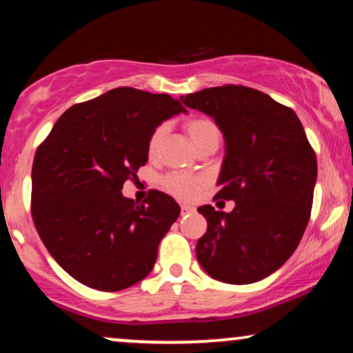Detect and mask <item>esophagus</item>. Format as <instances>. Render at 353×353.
<instances>
[{"label":"esophagus","mask_w":353,"mask_h":353,"mask_svg":"<svg viewBox=\"0 0 353 353\" xmlns=\"http://www.w3.org/2000/svg\"><path fill=\"white\" fill-rule=\"evenodd\" d=\"M190 212H194L192 205H189V204H182L181 205V214H182V216H185V214H190Z\"/></svg>","instance_id":"obj_1"}]
</instances>
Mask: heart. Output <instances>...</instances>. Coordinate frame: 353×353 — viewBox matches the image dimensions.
Wrapping results in <instances>:
<instances>
[{
	"label": "heart",
	"instance_id": "b5f03b06",
	"mask_svg": "<svg viewBox=\"0 0 353 353\" xmlns=\"http://www.w3.org/2000/svg\"><path fill=\"white\" fill-rule=\"evenodd\" d=\"M185 132H188L192 144L196 145L197 151H204V149L216 148L221 143V129L216 124V121L210 119V117L204 116H196L190 117L185 121L184 124ZM168 134V125L159 124L156 129L151 132L148 139V156L156 157L161 152L163 143ZM161 185L165 192H169L171 196L177 197L182 201H190L201 192L202 185H204V179L197 176H189V174L182 172H171L168 176L163 177Z\"/></svg>",
	"mask_w": 353,
	"mask_h": 353
}]
</instances>
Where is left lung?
<instances>
[{
  "instance_id": "obj_1",
  "label": "left lung",
  "mask_w": 353,
  "mask_h": 353,
  "mask_svg": "<svg viewBox=\"0 0 353 353\" xmlns=\"http://www.w3.org/2000/svg\"><path fill=\"white\" fill-rule=\"evenodd\" d=\"M181 101L212 116L224 132L225 159L214 199L236 202L230 212L197 209L208 221L197 261L221 282L262 281L285 264L309 224L315 151L292 109L257 89L225 84Z\"/></svg>"
}]
</instances>
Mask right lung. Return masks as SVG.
I'll return each instance as SVG.
<instances>
[{
    "label": "right lung",
    "mask_w": 353,
    "mask_h": 353,
    "mask_svg": "<svg viewBox=\"0 0 353 353\" xmlns=\"http://www.w3.org/2000/svg\"><path fill=\"white\" fill-rule=\"evenodd\" d=\"M181 111L169 94L116 88L71 106L38 145L31 216L48 252L78 282L116 292L152 270L181 208L159 190L143 204L121 190L148 163L151 132Z\"/></svg>",
    "instance_id": "add662e5"
}]
</instances>
